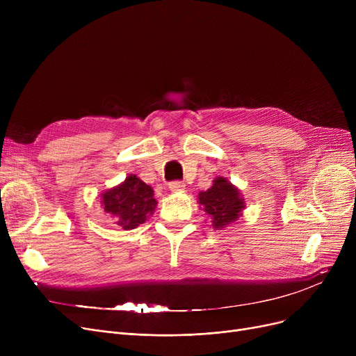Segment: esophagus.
Returning a JSON list of instances; mask_svg holds the SVG:
<instances>
[{"instance_id":"esophagus-1","label":"esophagus","mask_w":356,"mask_h":356,"mask_svg":"<svg viewBox=\"0 0 356 356\" xmlns=\"http://www.w3.org/2000/svg\"><path fill=\"white\" fill-rule=\"evenodd\" d=\"M168 189H170L172 192H181V191H184V183H181V181H172L170 184H168Z\"/></svg>"}]
</instances>
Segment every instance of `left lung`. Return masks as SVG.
<instances>
[{
    "label": "left lung",
    "instance_id": "1",
    "mask_svg": "<svg viewBox=\"0 0 356 356\" xmlns=\"http://www.w3.org/2000/svg\"><path fill=\"white\" fill-rule=\"evenodd\" d=\"M197 203L208 215L213 229H225L235 223L245 209V199L241 191L227 177L218 176L208 191L199 192Z\"/></svg>",
    "mask_w": 356,
    "mask_h": 356
}]
</instances>
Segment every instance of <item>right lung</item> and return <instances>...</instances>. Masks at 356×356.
Returning a JSON list of instances; mask_svg holds the SVG:
<instances>
[{"mask_svg":"<svg viewBox=\"0 0 356 356\" xmlns=\"http://www.w3.org/2000/svg\"><path fill=\"white\" fill-rule=\"evenodd\" d=\"M154 191L136 175L101 193V207L124 231L140 227L154 213L157 207Z\"/></svg>","mask_w":356,"mask_h":356,"instance_id":"1","label":"right lung"}]
</instances>
